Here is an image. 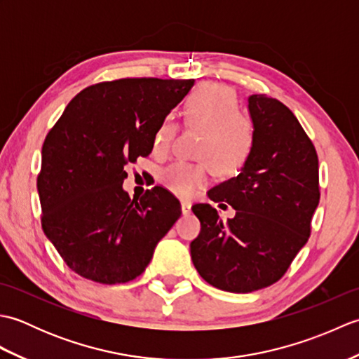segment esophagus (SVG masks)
<instances>
[{"label": "esophagus", "instance_id": "esophagus-1", "mask_svg": "<svg viewBox=\"0 0 359 359\" xmlns=\"http://www.w3.org/2000/svg\"><path fill=\"white\" fill-rule=\"evenodd\" d=\"M180 205H182V212H184V215H188V212L191 211V202L189 201H182Z\"/></svg>", "mask_w": 359, "mask_h": 359}]
</instances>
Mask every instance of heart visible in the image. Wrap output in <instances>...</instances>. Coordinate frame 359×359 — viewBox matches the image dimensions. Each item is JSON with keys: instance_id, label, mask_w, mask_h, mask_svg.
Here are the masks:
<instances>
[{"instance_id": "obj_1", "label": "heart", "mask_w": 359, "mask_h": 359, "mask_svg": "<svg viewBox=\"0 0 359 359\" xmlns=\"http://www.w3.org/2000/svg\"><path fill=\"white\" fill-rule=\"evenodd\" d=\"M185 118L205 129L199 156L208 158L219 172L233 174L245 165L255 147V126L239 114L233 89L212 83L194 89L185 103ZM175 134L177 126L165 118L154 135V151L170 149ZM160 180L172 193L188 197L208 182V165L175 162L165 168Z\"/></svg>"}]
</instances>
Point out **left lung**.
Segmentation results:
<instances>
[{
  "mask_svg": "<svg viewBox=\"0 0 359 359\" xmlns=\"http://www.w3.org/2000/svg\"><path fill=\"white\" fill-rule=\"evenodd\" d=\"M255 147L236 177L208 191L236 216L224 222L210 203L193 205L201 233L191 259L212 287L250 293L279 280L306 245L319 203V166L313 143L285 104L250 95Z\"/></svg>",
  "mask_w": 359,
  "mask_h": 359,
  "instance_id": "left-lung-1",
  "label": "left lung"
}]
</instances>
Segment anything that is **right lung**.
I'll return each mask as SVG.
<instances>
[{
	"instance_id": "1",
	"label": "right lung",
	"mask_w": 359,
	"mask_h": 359,
	"mask_svg": "<svg viewBox=\"0 0 359 359\" xmlns=\"http://www.w3.org/2000/svg\"><path fill=\"white\" fill-rule=\"evenodd\" d=\"M194 80L121 79L83 89L46 137L36 188L41 225L66 265L100 284H123L147 269L180 217L162 187L131 199L125 166L147 157L154 135Z\"/></svg>"
}]
</instances>
